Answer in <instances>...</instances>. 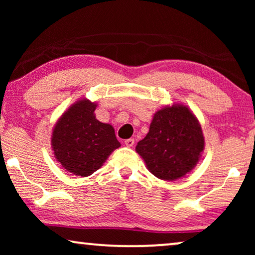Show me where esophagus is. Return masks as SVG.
Listing matches in <instances>:
<instances>
[{
    "instance_id": "34e87169",
    "label": "esophagus",
    "mask_w": 255,
    "mask_h": 255,
    "mask_svg": "<svg viewBox=\"0 0 255 255\" xmlns=\"http://www.w3.org/2000/svg\"><path fill=\"white\" fill-rule=\"evenodd\" d=\"M124 144L128 146V147H132V146L134 145V139L133 138H128L127 140L124 141Z\"/></svg>"
}]
</instances>
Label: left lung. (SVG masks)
<instances>
[{"label":"left lung","mask_w":255,"mask_h":255,"mask_svg":"<svg viewBox=\"0 0 255 255\" xmlns=\"http://www.w3.org/2000/svg\"><path fill=\"white\" fill-rule=\"evenodd\" d=\"M204 147L201 125L183 106L167 107L155 113L146 137L135 151L153 175L173 181L190 172Z\"/></svg>","instance_id":"obj_1"}]
</instances>
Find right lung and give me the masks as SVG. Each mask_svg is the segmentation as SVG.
<instances>
[{
    "label": "right lung",
    "mask_w": 255,
    "mask_h": 255,
    "mask_svg": "<svg viewBox=\"0 0 255 255\" xmlns=\"http://www.w3.org/2000/svg\"><path fill=\"white\" fill-rule=\"evenodd\" d=\"M95 109V103L79 101L62 115L52 134L55 158L74 175H92L121 146L114 128L96 120Z\"/></svg>",
    "instance_id": "obj_1"
}]
</instances>
